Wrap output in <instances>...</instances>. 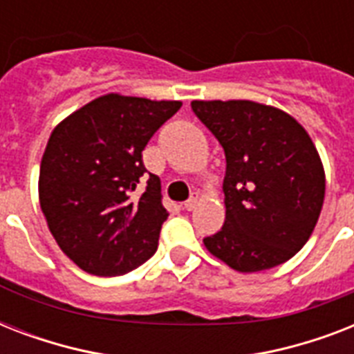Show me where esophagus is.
<instances>
[{
  "label": "esophagus",
  "instance_id": "1",
  "mask_svg": "<svg viewBox=\"0 0 354 354\" xmlns=\"http://www.w3.org/2000/svg\"><path fill=\"white\" fill-rule=\"evenodd\" d=\"M196 204H198V193H193L187 202H183V207L187 211H193L194 207H196Z\"/></svg>",
  "mask_w": 354,
  "mask_h": 354
}]
</instances>
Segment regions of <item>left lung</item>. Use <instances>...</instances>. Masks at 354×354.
Segmentation results:
<instances>
[{
	"instance_id": "8db88e82",
	"label": "left lung",
	"mask_w": 354,
	"mask_h": 354,
	"mask_svg": "<svg viewBox=\"0 0 354 354\" xmlns=\"http://www.w3.org/2000/svg\"><path fill=\"white\" fill-rule=\"evenodd\" d=\"M191 108L226 154V221L205 248L246 274L286 263L313 235L324 205L325 172L310 136L283 110L253 101Z\"/></svg>"
}]
</instances>
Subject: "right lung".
I'll use <instances>...</instances> for the list:
<instances>
[{"label":"right lung","instance_id":"1","mask_svg":"<svg viewBox=\"0 0 354 354\" xmlns=\"http://www.w3.org/2000/svg\"><path fill=\"white\" fill-rule=\"evenodd\" d=\"M180 106L108 93L51 132L40 165V207L60 250L88 274H127L158 250L169 213L143 150ZM139 183H147L141 197Z\"/></svg>","mask_w":354,"mask_h":354}]
</instances>
